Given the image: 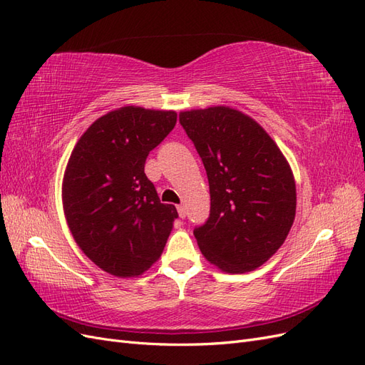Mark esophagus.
I'll list each match as a JSON object with an SVG mask.
<instances>
[{
  "label": "esophagus",
  "instance_id": "esophagus-1",
  "mask_svg": "<svg viewBox=\"0 0 365 365\" xmlns=\"http://www.w3.org/2000/svg\"><path fill=\"white\" fill-rule=\"evenodd\" d=\"M176 210H178V215L181 219H184L187 216V212H185V207L184 205H178L176 207Z\"/></svg>",
  "mask_w": 365,
  "mask_h": 365
}]
</instances>
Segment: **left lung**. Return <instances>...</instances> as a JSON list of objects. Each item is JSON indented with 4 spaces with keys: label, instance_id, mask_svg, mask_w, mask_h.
<instances>
[{
    "label": "left lung",
    "instance_id": "left-lung-1",
    "mask_svg": "<svg viewBox=\"0 0 365 365\" xmlns=\"http://www.w3.org/2000/svg\"><path fill=\"white\" fill-rule=\"evenodd\" d=\"M202 158L210 217L193 235L220 271L244 274L268 262L288 237L297 190L291 165L256 120L230 106L180 113Z\"/></svg>",
    "mask_w": 365,
    "mask_h": 365
}]
</instances>
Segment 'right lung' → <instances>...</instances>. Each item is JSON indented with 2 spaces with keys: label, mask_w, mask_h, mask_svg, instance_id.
Returning <instances> with one entry per match:
<instances>
[{
  "label": "right lung",
  "mask_w": 365,
  "mask_h": 365,
  "mask_svg": "<svg viewBox=\"0 0 365 365\" xmlns=\"http://www.w3.org/2000/svg\"><path fill=\"white\" fill-rule=\"evenodd\" d=\"M175 111L121 106L77 140L62 180L68 228L85 256L115 277L155 263L178 217L145 173L149 152L176 125Z\"/></svg>",
  "instance_id": "right-lung-1"
}]
</instances>
